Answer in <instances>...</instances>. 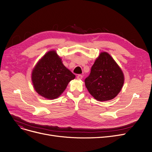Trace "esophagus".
I'll use <instances>...</instances> for the list:
<instances>
[{
    "label": "esophagus",
    "mask_w": 152,
    "mask_h": 152,
    "mask_svg": "<svg viewBox=\"0 0 152 152\" xmlns=\"http://www.w3.org/2000/svg\"><path fill=\"white\" fill-rule=\"evenodd\" d=\"M77 78L78 80H81L82 78H83V76L81 75H78L77 76Z\"/></svg>",
    "instance_id": "obj_1"
}]
</instances>
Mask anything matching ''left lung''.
<instances>
[{
    "instance_id": "obj_1",
    "label": "left lung",
    "mask_w": 152,
    "mask_h": 152,
    "mask_svg": "<svg viewBox=\"0 0 152 152\" xmlns=\"http://www.w3.org/2000/svg\"><path fill=\"white\" fill-rule=\"evenodd\" d=\"M89 93L98 101L105 102L115 98L124 83V75L120 66L107 53H101L86 78Z\"/></svg>"
}]
</instances>
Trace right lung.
<instances>
[{
    "mask_svg": "<svg viewBox=\"0 0 152 152\" xmlns=\"http://www.w3.org/2000/svg\"><path fill=\"white\" fill-rule=\"evenodd\" d=\"M75 75L64 66L55 50H50L38 61L32 72L36 91L49 99L58 98Z\"/></svg>",
    "mask_w": 152,
    "mask_h": 152,
    "instance_id": "1",
    "label": "right lung"
}]
</instances>
